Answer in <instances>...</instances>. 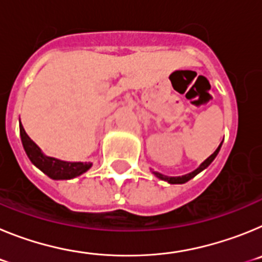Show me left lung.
Instances as JSON below:
<instances>
[{"label":"left lung","instance_id":"left-lung-1","mask_svg":"<svg viewBox=\"0 0 262 262\" xmlns=\"http://www.w3.org/2000/svg\"><path fill=\"white\" fill-rule=\"evenodd\" d=\"M221 147H222V143H221V145H219V147L216 148V151H215L214 154L211 155V156L207 157V159H206L205 161H203V163L201 164L200 168H196L195 170H194V172L189 173V174H185V176H182V177H168V176H164V174H161V173L154 172L155 176H156V177H159L160 180L168 181L169 184H185V182H187V181H189V180H190V178H193L194 176H196L200 172H202L203 169L207 168V166H209L210 164L212 163V160H214L215 157H216V155H217V152H219V149H221Z\"/></svg>","mask_w":262,"mask_h":262}]
</instances>
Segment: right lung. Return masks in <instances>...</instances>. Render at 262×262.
Returning <instances> with one entry per match:
<instances>
[{
	"label": "right lung",
	"instance_id": "right-lung-1",
	"mask_svg": "<svg viewBox=\"0 0 262 262\" xmlns=\"http://www.w3.org/2000/svg\"><path fill=\"white\" fill-rule=\"evenodd\" d=\"M19 133L23 148L29 159L31 160V163L53 180H69V178L77 177L86 172L92 166L90 163H67V161L46 156L41 154L38 145L29 138L22 124H19Z\"/></svg>",
	"mask_w": 262,
	"mask_h": 262
}]
</instances>
